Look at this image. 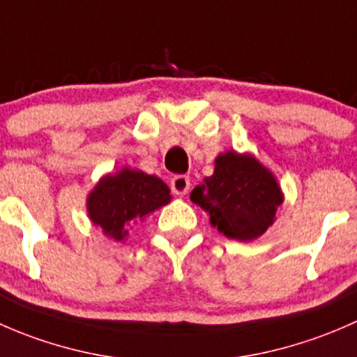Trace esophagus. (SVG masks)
<instances>
[{
  "mask_svg": "<svg viewBox=\"0 0 357 357\" xmlns=\"http://www.w3.org/2000/svg\"><path fill=\"white\" fill-rule=\"evenodd\" d=\"M171 190H172V193H174V195H178V197L186 195V192L190 190V178H188V176H183V174L174 176V178L171 179Z\"/></svg>",
  "mask_w": 357,
  "mask_h": 357,
  "instance_id": "esophagus-1",
  "label": "esophagus"
}]
</instances>
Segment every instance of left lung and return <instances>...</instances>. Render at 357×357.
Returning a JSON list of instances; mask_svg holds the SVG:
<instances>
[{"mask_svg":"<svg viewBox=\"0 0 357 357\" xmlns=\"http://www.w3.org/2000/svg\"><path fill=\"white\" fill-rule=\"evenodd\" d=\"M225 236L240 242L259 238L273 225L283 193L269 169L250 153L226 152L215 158L214 174L190 195Z\"/></svg>","mask_w":357,"mask_h":357,"instance_id":"8db88e82","label":"left lung"}]
</instances>
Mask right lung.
<instances>
[{"label":"right lung","mask_w":357,"mask_h":357,"mask_svg":"<svg viewBox=\"0 0 357 357\" xmlns=\"http://www.w3.org/2000/svg\"><path fill=\"white\" fill-rule=\"evenodd\" d=\"M171 202V190L157 176L124 167L107 174L88 195V215L103 235L115 242L128 236V228Z\"/></svg>","instance_id":"obj_1"}]
</instances>
